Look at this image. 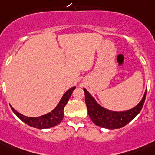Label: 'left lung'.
Segmentation results:
<instances>
[{
  "instance_id": "1",
  "label": "left lung",
  "mask_w": 155,
  "mask_h": 155,
  "mask_svg": "<svg viewBox=\"0 0 155 155\" xmlns=\"http://www.w3.org/2000/svg\"><path fill=\"white\" fill-rule=\"evenodd\" d=\"M84 91L85 93V103L87 105V113L92 122L98 126L108 130L124 127L125 125H127L128 123L131 121L142 110L147 95L146 90L141 101L133 108L117 112L109 110L100 105L94 97L87 90L84 88Z\"/></svg>"
}]
</instances>
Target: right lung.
<instances>
[{"label": "right lung", "instance_id": "add662e5", "mask_svg": "<svg viewBox=\"0 0 155 155\" xmlns=\"http://www.w3.org/2000/svg\"><path fill=\"white\" fill-rule=\"evenodd\" d=\"M75 87H72L69 88L67 92L63 94L61 100L59 101L58 104H57L55 108L50 113L44 114V115L40 116V117H26L24 116L21 113H18L14 108L10 106L11 109L13 112L18 116V118H20L23 122L27 124L31 127L39 129V130H43V129H49V128L54 127L62 121L64 116L63 110L64 107L68 103V100L71 96V93L74 91Z\"/></svg>", "mask_w": 155, "mask_h": 155}]
</instances>
